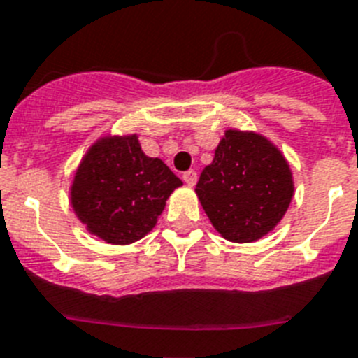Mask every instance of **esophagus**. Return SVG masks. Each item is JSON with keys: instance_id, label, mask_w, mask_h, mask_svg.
<instances>
[{"instance_id": "esophagus-1", "label": "esophagus", "mask_w": 358, "mask_h": 358, "mask_svg": "<svg viewBox=\"0 0 358 358\" xmlns=\"http://www.w3.org/2000/svg\"><path fill=\"white\" fill-rule=\"evenodd\" d=\"M182 181L188 186H194L197 182V173L194 172V170H188V172L182 173Z\"/></svg>"}]
</instances>
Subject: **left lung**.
Masks as SVG:
<instances>
[{
  "instance_id": "obj_1",
  "label": "left lung",
  "mask_w": 358,
  "mask_h": 358,
  "mask_svg": "<svg viewBox=\"0 0 358 358\" xmlns=\"http://www.w3.org/2000/svg\"><path fill=\"white\" fill-rule=\"evenodd\" d=\"M196 194L214 229L229 241L250 243L278 225L294 185L289 162L264 135L227 129Z\"/></svg>"
}]
</instances>
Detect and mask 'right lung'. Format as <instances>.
<instances>
[{
  "mask_svg": "<svg viewBox=\"0 0 358 358\" xmlns=\"http://www.w3.org/2000/svg\"><path fill=\"white\" fill-rule=\"evenodd\" d=\"M182 181L144 155L137 135L102 137L87 150L71 185V205L91 234L128 245L155 227L166 199Z\"/></svg>",
  "mask_w": 358,
  "mask_h": 358,
  "instance_id": "add662e5",
  "label": "right lung"
}]
</instances>
